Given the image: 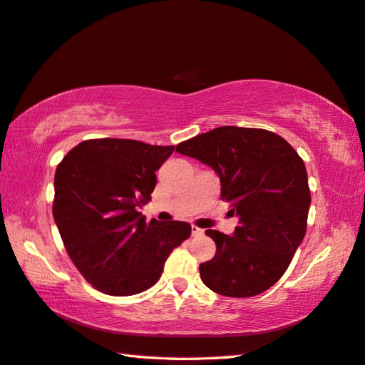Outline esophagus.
<instances>
[{"label":"esophagus","mask_w":365,"mask_h":365,"mask_svg":"<svg viewBox=\"0 0 365 365\" xmlns=\"http://www.w3.org/2000/svg\"><path fill=\"white\" fill-rule=\"evenodd\" d=\"M205 234V231L201 230V228H198V226H192V236H203Z\"/></svg>","instance_id":"esophagus-1"}]
</instances>
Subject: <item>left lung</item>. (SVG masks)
Here are the masks:
<instances>
[{"label": "left lung", "instance_id": "left-lung-1", "mask_svg": "<svg viewBox=\"0 0 365 365\" xmlns=\"http://www.w3.org/2000/svg\"><path fill=\"white\" fill-rule=\"evenodd\" d=\"M181 155L212 167L222 200L239 217L232 236L207 230L217 251L200 264V277L215 294L255 297L277 282L306 234L311 192L303 159L267 129L220 126L181 142Z\"/></svg>", "mask_w": 365, "mask_h": 365}]
</instances>
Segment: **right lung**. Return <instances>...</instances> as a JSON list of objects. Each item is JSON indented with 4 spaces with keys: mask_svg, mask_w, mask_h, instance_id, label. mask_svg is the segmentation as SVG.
I'll use <instances>...</instances> for the list:
<instances>
[{
    "mask_svg": "<svg viewBox=\"0 0 365 365\" xmlns=\"http://www.w3.org/2000/svg\"><path fill=\"white\" fill-rule=\"evenodd\" d=\"M175 147L91 139L71 148L54 175L53 217L70 259L103 294H140L159 281L173 248L190 237L185 222L150 223L156 170Z\"/></svg>",
    "mask_w": 365,
    "mask_h": 365,
    "instance_id": "obj_1",
    "label": "right lung"
}]
</instances>
